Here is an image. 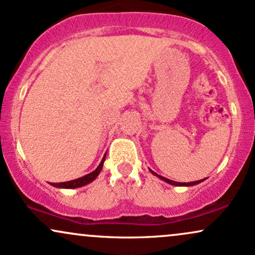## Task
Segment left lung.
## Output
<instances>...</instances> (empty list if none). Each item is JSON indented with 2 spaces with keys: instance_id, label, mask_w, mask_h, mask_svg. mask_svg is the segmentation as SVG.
Returning <instances> with one entry per match:
<instances>
[{
  "instance_id": "left-lung-1",
  "label": "left lung",
  "mask_w": 255,
  "mask_h": 255,
  "mask_svg": "<svg viewBox=\"0 0 255 255\" xmlns=\"http://www.w3.org/2000/svg\"><path fill=\"white\" fill-rule=\"evenodd\" d=\"M150 172H151L152 174H154V175H156L158 179H161V180L166 181L167 184L174 185V186H193V185H197V184H199V182H202V181H204V180H205V179H203V180H197V181H192V182H178V181H173V180H169V179L164 178V176H161V175H158V174H156V173L154 172V170H151V169H150Z\"/></svg>"
}]
</instances>
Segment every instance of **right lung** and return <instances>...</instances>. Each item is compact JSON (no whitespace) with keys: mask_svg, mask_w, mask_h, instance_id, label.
Returning a JSON list of instances; mask_svg holds the SVG:
<instances>
[{"mask_svg":"<svg viewBox=\"0 0 255 255\" xmlns=\"http://www.w3.org/2000/svg\"><path fill=\"white\" fill-rule=\"evenodd\" d=\"M105 158H106V154L104 155L103 160H101L100 164H99V166L97 167V169L93 170V172L89 173V174L81 176V178L75 179V180L65 181V182H58V184L51 182V185H52V186H55V187H58V188H77V187H82V186H85V185L91 184V182L94 181L95 179H97V176L100 174L101 169H103L104 162H105Z\"/></svg>","mask_w":255,"mask_h":255,"instance_id":"right-lung-1","label":"right lung"}]
</instances>
